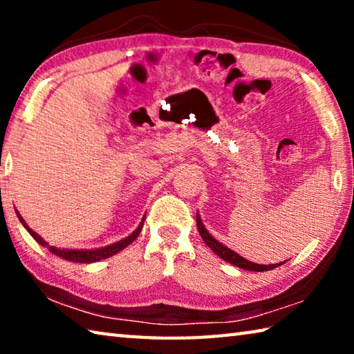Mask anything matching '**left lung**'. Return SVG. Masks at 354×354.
Instances as JSON below:
<instances>
[{
	"label": "left lung",
	"instance_id": "obj_1",
	"mask_svg": "<svg viewBox=\"0 0 354 354\" xmlns=\"http://www.w3.org/2000/svg\"><path fill=\"white\" fill-rule=\"evenodd\" d=\"M196 227H198L200 236H201L203 241H205L207 247L211 248L215 254L220 256L221 259L232 263V266L241 267V268H243V270H250V272H267V270H273V268H277L278 266H283V262L272 263V266H261V263H254V262H251L248 259H245V257H242V256H239L236 251H232L227 247H225L223 243L217 242L211 234H209L198 215H196Z\"/></svg>",
	"mask_w": 354,
	"mask_h": 354
}]
</instances>
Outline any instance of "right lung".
Returning a JSON list of instances; mask_svg holds the SVG:
<instances>
[{"label": "right lung", "instance_id": "add662e5", "mask_svg": "<svg viewBox=\"0 0 354 354\" xmlns=\"http://www.w3.org/2000/svg\"><path fill=\"white\" fill-rule=\"evenodd\" d=\"M19 218H20V221L23 223V226L26 227L28 230V232L29 234H31L35 241H37L41 247H46L48 250L51 251L53 254H56V256H59V257H62V259H65V261H71V262H82V263H91V262H97V261H101V259H106V257H111V256H113L115 253H118V251H122L123 248H127L128 245H131L133 243L136 239H137V236L140 234V231H142V226H143V218L142 220V223L137 226V230L133 232V234L131 236H128L127 239H123V241H120V242H115V243H112V245H107V247H103V248H97V250H67V248H56V247H50V245H48L44 239H41L37 232H34L31 227H29L28 225H26V221L23 220V217L21 215L19 214Z\"/></svg>", "mask_w": 354, "mask_h": 354}]
</instances>
